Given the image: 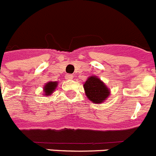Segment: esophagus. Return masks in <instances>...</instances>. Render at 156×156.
<instances>
[{
	"label": "esophagus",
	"instance_id": "esophagus-1",
	"mask_svg": "<svg viewBox=\"0 0 156 156\" xmlns=\"http://www.w3.org/2000/svg\"><path fill=\"white\" fill-rule=\"evenodd\" d=\"M73 78V76L71 75V74H69V75L66 76V80H72Z\"/></svg>",
	"mask_w": 156,
	"mask_h": 156
}]
</instances>
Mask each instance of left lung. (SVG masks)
<instances>
[{
    "label": "left lung",
    "mask_w": 156,
    "mask_h": 156,
    "mask_svg": "<svg viewBox=\"0 0 156 156\" xmlns=\"http://www.w3.org/2000/svg\"><path fill=\"white\" fill-rule=\"evenodd\" d=\"M87 98L93 103H103L110 94V90L98 76H91L83 84Z\"/></svg>",
    "instance_id": "1"
}]
</instances>
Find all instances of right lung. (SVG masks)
<instances>
[{
  "label": "right lung",
  "mask_w": 156,
  "mask_h": 156,
  "mask_svg": "<svg viewBox=\"0 0 156 156\" xmlns=\"http://www.w3.org/2000/svg\"><path fill=\"white\" fill-rule=\"evenodd\" d=\"M58 86V82H53V81H50V82L47 83L46 84L44 87V96H49V95L52 94L54 90H55L56 87Z\"/></svg>",
  "instance_id": "1"
}]
</instances>
